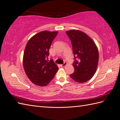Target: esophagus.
Segmentation results:
<instances>
[{
	"label": "esophagus",
	"mask_w": 120,
	"mask_h": 120,
	"mask_svg": "<svg viewBox=\"0 0 120 120\" xmlns=\"http://www.w3.org/2000/svg\"><path fill=\"white\" fill-rule=\"evenodd\" d=\"M67 64H68V63H67L66 62H64V63L63 64H61V67H64V66H65Z\"/></svg>",
	"instance_id": "obj_1"
}]
</instances>
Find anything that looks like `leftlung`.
I'll list each match as a JSON object with an SVG mask.
<instances>
[{
  "label": "left lung",
  "instance_id": "1",
  "mask_svg": "<svg viewBox=\"0 0 120 120\" xmlns=\"http://www.w3.org/2000/svg\"><path fill=\"white\" fill-rule=\"evenodd\" d=\"M73 46L74 73L70 77L77 83L90 80L95 74L99 61L98 48L93 39L79 30L66 31Z\"/></svg>",
  "mask_w": 120,
  "mask_h": 120
}]
</instances>
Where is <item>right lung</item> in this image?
Segmentation results:
<instances>
[{
    "label": "right lung",
    "instance_id": "obj_1",
    "mask_svg": "<svg viewBox=\"0 0 120 120\" xmlns=\"http://www.w3.org/2000/svg\"><path fill=\"white\" fill-rule=\"evenodd\" d=\"M58 32L44 31L37 33L27 42L23 54V65L26 76L37 86H46L54 78L58 70L51 59L49 49Z\"/></svg>",
    "mask_w": 120,
    "mask_h": 120
}]
</instances>
